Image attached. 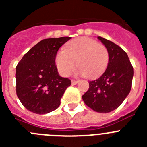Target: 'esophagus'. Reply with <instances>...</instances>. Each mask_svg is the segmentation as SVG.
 Returning <instances> with one entry per match:
<instances>
[{
	"instance_id": "34e87169",
	"label": "esophagus",
	"mask_w": 147,
	"mask_h": 147,
	"mask_svg": "<svg viewBox=\"0 0 147 147\" xmlns=\"http://www.w3.org/2000/svg\"><path fill=\"white\" fill-rule=\"evenodd\" d=\"M71 83H72V85H76L78 83L77 80H71Z\"/></svg>"
}]
</instances>
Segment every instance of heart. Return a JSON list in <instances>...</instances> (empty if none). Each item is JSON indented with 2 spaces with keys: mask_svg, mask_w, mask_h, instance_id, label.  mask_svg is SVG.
<instances>
[{
  "mask_svg": "<svg viewBox=\"0 0 147 147\" xmlns=\"http://www.w3.org/2000/svg\"><path fill=\"white\" fill-rule=\"evenodd\" d=\"M110 59L105 45L89 37L74 40L59 51L55 57V64L61 74L67 76L76 65V72L89 78L101 75L107 68Z\"/></svg>",
  "mask_w": 147,
  "mask_h": 147,
  "instance_id": "obj_1",
  "label": "heart"
}]
</instances>
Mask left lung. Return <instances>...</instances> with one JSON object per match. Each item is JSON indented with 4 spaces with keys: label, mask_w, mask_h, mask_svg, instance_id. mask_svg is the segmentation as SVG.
<instances>
[{
    "label": "left lung",
    "mask_w": 147,
    "mask_h": 147,
    "mask_svg": "<svg viewBox=\"0 0 147 147\" xmlns=\"http://www.w3.org/2000/svg\"><path fill=\"white\" fill-rule=\"evenodd\" d=\"M98 39L108 50V65L102 76L89 82V89L82 99L96 112L107 113L118 108L130 92L133 67L120 46L102 37Z\"/></svg>",
    "instance_id": "1"
}]
</instances>
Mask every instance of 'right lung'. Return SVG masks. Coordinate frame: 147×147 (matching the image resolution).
<instances>
[{"label": "right lung", "instance_id": "add662e5", "mask_svg": "<svg viewBox=\"0 0 147 147\" xmlns=\"http://www.w3.org/2000/svg\"><path fill=\"white\" fill-rule=\"evenodd\" d=\"M69 37L41 40L24 54L16 67V93L22 105L37 114L56 110L71 81L59 75L55 57Z\"/></svg>", "mask_w": 147, "mask_h": 147}]
</instances>
